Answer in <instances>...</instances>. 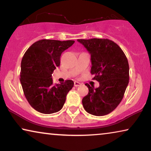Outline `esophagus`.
Returning a JSON list of instances; mask_svg holds the SVG:
<instances>
[{
    "mask_svg": "<svg viewBox=\"0 0 151 151\" xmlns=\"http://www.w3.org/2000/svg\"><path fill=\"white\" fill-rule=\"evenodd\" d=\"M80 84H80V82H76V81L74 82V86H80Z\"/></svg>",
    "mask_w": 151,
    "mask_h": 151,
    "instance_id": "34e87169",
    "label": "esophagus"
}]
</instances>
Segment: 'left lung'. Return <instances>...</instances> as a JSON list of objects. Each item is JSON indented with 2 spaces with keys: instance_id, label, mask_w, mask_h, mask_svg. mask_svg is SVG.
<instances>
[{
  "instance_id": "obj_1",
  "label": "left lung",
  "mask_w": 151,
  "mask_h": 151,
  "mask_svg": "<svg viewBox=\"0 0 151 151\" xmlns=\"http://www.w3.org/2000/svg\"><path fill=\"white\" fill-rule=\"evenodd\" d=\"M91 54V73L100 82L95 88L88 83V93L82 99L86 112L96 116L106 115L116 109L122 100L129 80V65L122 49L104 38L78 39Z\"/></svg>"
}]
</instances>
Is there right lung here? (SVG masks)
<instances>
[{"mask_svg": "<svg viewBox=\"0 0 151 151\" xmlns=\"http://www.w3.org/2000/svg\"><path fill=\"white\" fill-rule=\"evenodd\" d=\"M75 42L42 39L29 47L21 61L20 81L27 100L44 114L56 113L63 108L73 80L53 84L52 73L60 64V55Z\"/></svg>", "mask_w": 151, "mask_h": 151, "instance_id": "right-lung-1", "label": "right lung"}]
</instances>
